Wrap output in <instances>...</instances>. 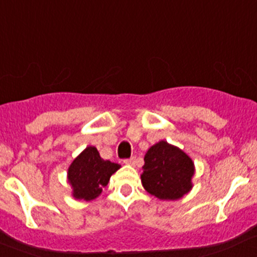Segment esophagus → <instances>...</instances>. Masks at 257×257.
Instances as JSON below:
<instances>
[{"label": "esophagus", "instance_id": "obj_1", "mask_svg": "<svg viewBox=\"0 0 257 257\" xmlns=\"http://www.w3.org/2000/svg\"><path fill=\"white\" fill-rule=\"evenodd\" d=\"M123 163H125V165H128V166H135V163H136V158L135 157L127 158V160L123 161Z\"/></svg>", "mask_w": 257, "mask_h": 257}]
</instances>
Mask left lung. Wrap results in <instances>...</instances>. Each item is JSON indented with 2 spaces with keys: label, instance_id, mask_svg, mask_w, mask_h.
Returning <instances> with one entry per match:
<instances>
[{
  "label": "left lung",
  "instance_id": "8db88e82",
  "mask_svg": "<svg viewBox=\"0 0 257 257\" xmlns=\"http://www.w3.org/2000/svg\"><path fill=\"white\" fill-rule=\"evenodd\" d=\"M144 160L141 182L151 195L177 200L192 190L194 162L183 150L160 141L148 148Z\"/></svg>",
  "mask_w": 257,
  "mask_h": 257
}]
</instances>
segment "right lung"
<instances>
[{
	"label": "right lung",
	"mask_w": 257,
	"mask_h": 257,
	"mask_svg": "<svg viewBox=\"0 0 257 257\" xmlns=\"http://www.w3.org/2000/svg\"><path fill=\"white\" fill-rule=\"evenodd\" d=\"M120 167L117 163L102 160L96 147L88 146L74 158L68 168V183L73 189L71 195L85 202L96 199Z\"/></svg>",
	"instance_id": "obj_1"
}]
</instances>
